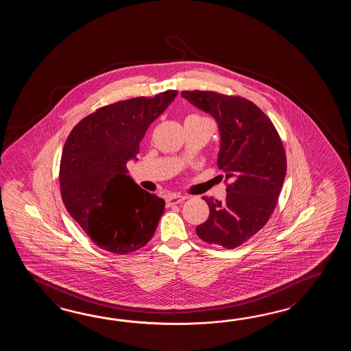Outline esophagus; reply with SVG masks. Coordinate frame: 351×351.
<instances>
[{
  "label": "esophagus",
  "mask_w": 351,
  "mask_h": 351,
  "mask_svg": "<svg viewBox=\"0 0 351 351\" xmlns=\"http://www.w3.org/2000/svg\"><path fill=\"white\" fill-rule=\"evenodd\" d=\"M186 199V197L184 195H179V194H173V195H169V197H167V206H173V204H178V203H182V202H184Z\"/></svg>",
  "instance_id": "esophagus-1"
}]
</instances>
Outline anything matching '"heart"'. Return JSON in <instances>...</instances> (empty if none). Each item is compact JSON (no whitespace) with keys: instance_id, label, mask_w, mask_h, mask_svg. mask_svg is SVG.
Returning a JSON list of instances; mask_svg holds the SVG:
<instances>
[{"instance_id":"obj_1","label":"heart","mask_w":351,"mask_h":351,"mask_svg":"<svg viewBox=\"0 0 351 351\" xmlns=\"http://www.w3.org/2000/svg\"><path fill=\"white\" fill-rule=\"evenodd\" d=\"M192 117H198V115H192ZM199 118H202V117H199Z\"/></svg>"}]
</instances>
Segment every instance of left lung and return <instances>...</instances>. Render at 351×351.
<instances>
[{
  "label": "left lung",
  "instance_id": "left-lung-1",
  "mask_svg": "<svg viewBox=\"0 0 351 351\" xmlns=\"http://www.w3.org/2000/svg\"><path fill=\"white\" fill-rule=\"evenodd\" d=\"M182 97L217 120V165L226 180L231 179L223 202L203 197L209 217L195 232L209 245L236 248L260 231L276 208L287 169L284 144L269 117L245 97L201 90L182 91Z\"/></svg>",
  "mask_w": 351,
  "mask_h": 351
}]
</instances>
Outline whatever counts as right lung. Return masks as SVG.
I'll return each instance as SVG.
<instances>
[{"instance_id": "obj_1", "label": "right lung", "mask_w": 351, "mask_h": 351, "mask_svg": "<svg viewBox=\"0 0 351 351\" xmlns=\"http://www.w3.org/2000/svg\"><path fill=\"white\" fill-rule=\"evenodd\" d=\"M132 97L97 109L67 136L60 160V192L70 216L108 252L127 254L149 242L165 212V199L128 176L150 124L177 97Z\"/></svg>"}]
</instances>
